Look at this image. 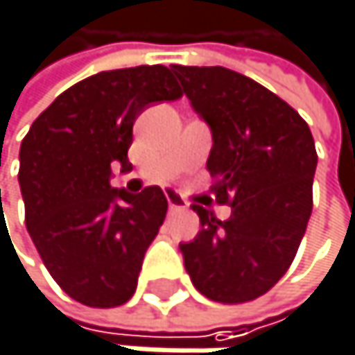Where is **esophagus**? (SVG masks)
<instances>
[{"instance_id":"1","label":"esophagus","mask_w":355,"mask_h":355,"mask_svg":"<svg viewBox=\"0 0 355 355\" xmlns=\"http://www.w3.org/2000/svg\"><path fill=\"white\" fill-rule=\"evenodd\" d=\"M166 201H168V207H171V211H180V209H187V201H184V199H180L175 191H168V193H166Z\"/></svg>"}]
</instances>
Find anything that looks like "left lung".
<instances>
[{
  "label": "left lung",
  "mask_w": 355,
  "mask_h": 355,
  "mask_svg": "<svg viewBox=\"0 0 355 355\" xmlns=\"http://www.w3.org/2000/svg\"><path fill=\"white\" fill-rule=\"evenodd\" d=\"M211 129L207 171L228 220L193 205L201 230L180 243L193 286L209 300L248 302L292 265L313 211L317 150L306 121L265 86L226 67L173 65Z\"/></svg>",
  "instance_id": "1"
}]
</instances>
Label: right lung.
<instances>
[{
  "label": "right lung",
  "instance_id": "obj_1",
  "mask_svg": "<svg viewBox=\"0 0 355 355\" xmlns=\"http://www.w3.org/2000/svg\"><path fill=\"white\" fill-rule=\"evenodd\" d=\"M180 96L164 65L101 71L59 94L22 139L28 234L59 288L86 306H119L135 292L168 201L160 187L131 195L110 177L114 166L131 171L127 150L139 112Z\"/></svg>",
  "mask_w": 355,
  "mask_h": 355
}]
</instances>
